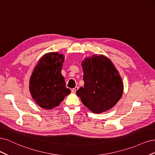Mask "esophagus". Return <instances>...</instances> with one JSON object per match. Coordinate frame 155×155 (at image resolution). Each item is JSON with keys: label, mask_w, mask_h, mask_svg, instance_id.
<instances>
[{"label": "esophagus", "mask_w": 155, "mask_h": 155, "mask_svg": "<svg viewBox=\"0 0 155 155\" xmlns=\"http://www.w3.org/2000/svg\"><path fill=\"white\" fill-rule=\"evenodd\" d=\"M78 87H76L75 88H72V92H73V93H76V91L78 90Z\"/></svg>", "instance_id": "34e87169"}]
</instances>
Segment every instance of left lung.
<instances>
[{
    "label": "left lung",
    "mask_w": 155,
    "mask_h": 155,
    "mask_svg": "<svg viewBox=\"0 0 155 155\" xmlns=\"http://www.w3.org/2000/svg\"><path fill=\"white\" fill-rule=\"evenodd\" d=\"M84 87L76 91L84 105L94 113H101L113 107L121 97L124 85L109 59L92 55L82 63Z\"/></svg>",
    "instance_id": "1"
}]
</instances>
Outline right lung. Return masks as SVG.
Masks as SVG:
<instances>
[{
  "label": "right lung",
  "mask_w": 155,
  "mask_h": 155,
  "mask_svg": "<svg viewBox=\"0 0 155 155\" xmlns=\"http://www.w3.org/2000/svg\"><path fill=\"white\" fill-rule=\"evenodd\" d=\"M63 62L62 54H45L31 74L30 91L35 102L43 109H51L59 106L70 93L61 74Z\"/></svg>",
  "instance_id": "add662e5"
}]
</instances>
